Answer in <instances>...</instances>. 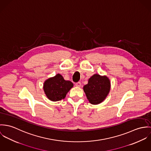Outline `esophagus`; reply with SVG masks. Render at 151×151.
Segmentation results:
<instances>
[{"mask_svg":"<svg viewBox=\"0 0 151 151\" xmlns=\"http://www.w3.org/2000/svg\"><path fill=\"white\" fill-rule=\"evenodd\" d=\"M81 82H78V83H76L75 84V86H76V87H81Z\"/></svg>","mask_w":151,"mask_h":151,"instance_id":"1","label":"esophagus"}]
</instances>
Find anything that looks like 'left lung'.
I'll use <instances>...</instances> for the list:
<instances>
[{"label": "left lung", "instance_id": "1", "mask_svg": "<svg viewBox=\"0 0 151 151\" xmlns=\"http://www.w3.org/2000/svg\"><path fill=\"white\" fill-rule=\"evenodd\" d=\"M111 89V82L105 75L94 74L84 85L83 90L90 103L97 105L105 100Z\"/></svg>", "mask_w": 151, "mask_h": 151}]
</instances>
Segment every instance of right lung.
Listing matches in <instances>:
<instances>
[{"instance_id":"add662e5","label":"right lung","mask_w":151,"mask_h":151,"mask_svg":"<svg viewBox=\"0 0 151 151\" xmlns=\"http://www.w3.org/2000/svg\"><path fill=\"white\" fill-rule=\"evenodd\" d=\"M73 84L65 81L60 73L45 81L43 90L48 99L52 101L61 100L66 97L68 91L72 88Z\"/></svg>"}]
</instances>
